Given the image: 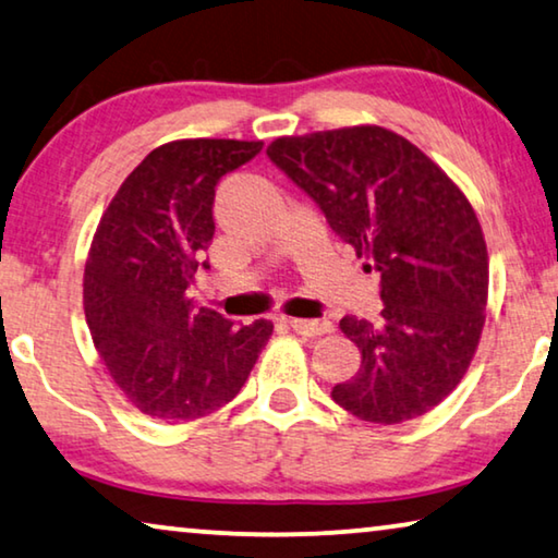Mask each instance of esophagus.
<instances>
[{
    "mask_svg": "<svg viewBox=\"0 0 558 558\" xmlns=\"http://www.w3.org/2000/svg\"><path fill=\"white\" fill-rule=\"evenodd\" d=\"M288 326L293 328L301 336H323V332L332 330V323L320 318V320H301V318H288Z\"/></svg>",
    "mask_w": 558,
    "mask_h": 558,
    "instance_id": "1",
    "label": "esophagus"
}]
</instances>
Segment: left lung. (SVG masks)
<instances>
[{"label":"left lung","instance_id":"obj_1","mask_svg":"<svg viewBox=\"0 0 558 558\" xmlns=\"http://www.w3.org/2000/svg\"><path fill=\"white\" fill-rule=\"evenodd\" d=\"M268 157L380 272V318L340 320L361 368L332 401L384 426L428 413L459 386L486 318L488 257L471 203L418 147L371 124L280 137Z\"/></svg>","mask_w":558,"mask_h":558}]
</instances>
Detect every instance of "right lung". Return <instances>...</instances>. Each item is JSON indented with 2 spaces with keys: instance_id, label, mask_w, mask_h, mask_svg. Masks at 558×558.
I'll return each mask as SVG.
<instances>
[{
  "instance_id": "right-lung-1",
  "label": "right lung",
  "mask_w": 558,
  "mask_h": 558,
  "mask_svg": "<svg viewBox=\"0 0 558 558\" xmlns=\"http://www.w3.org/2000/svg\"><path fill=\"white\" fill-rule=\"evenodd\" d=\"M260 149L238 140L157 147L97 226L85 265L87 326L124 398L157 421L222 409L272 332L270 320L235 326L187 293L215 235V187Z\"/></svg>"
}]
</instances>
